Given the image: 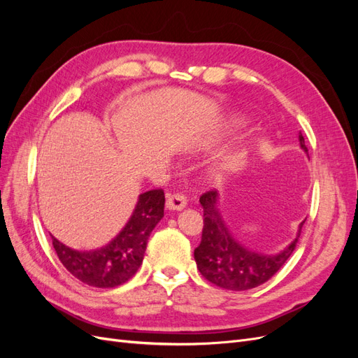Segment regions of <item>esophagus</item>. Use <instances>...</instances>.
<instances>
[{
	"label": "esophagus",
	"mask_w": 358,
	"mask_h": 358,
	"mask_svg": "<svg viewBox=\"0 0 358 358\" xmlns=\"http://www.w3.org/2000/svg\"><path fill=\"white\" fill-rule=\"evenodd\" d=\"M187 199L182 196V194H170L166 201V208L169 210H182L185 209Z\"/></svg>",
	"instance_id": "esophagus-1"
}]
</instances>
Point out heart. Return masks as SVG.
Instances as JSON below:
<instances>
[{"instance_id":"1","label":"heart","mask_w":358,"mask_h":358,"mask_svg":"<svg viewBox=\"0 0 358 358\" xmlns=\"http://www.w3.org/2000/svg\"><path fill=\"white\" fill-rule=\"evenodd\" d=\"M245 125H246L245 119L239 115H231L225 121V129H239V128H243ZM222 176H224V173L220 169H212L208 175L209 180H212V182H221Z\"/></svg>"}]
</instances>
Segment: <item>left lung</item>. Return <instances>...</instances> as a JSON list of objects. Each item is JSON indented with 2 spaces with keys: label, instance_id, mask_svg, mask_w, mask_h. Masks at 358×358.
Listing matches in <instances>:
<instances>
[{
  "label": "left lung",
  "instance_id": "left-lung-1",
  "mask_svg": "<svg viewBox=\"0 0 358 358\" xmlns=\"http://www.w3.org/2000/svg\"><path fill=\"white\" fill-rule=\"evenodd\" d=\"M300 149L308 155L305 137L299 133ZM204 210V227L201 243L194 249L200 273L209 282L231 291H245L262 285L285 264L299 243L301 227L299 224L296 237L284 249L275 254L252 251L234 239L220 209V194L209 191L200 197Z\"/></svg>",
  "mask_w": 358,
  "mask_h": 358
}]
</instances>
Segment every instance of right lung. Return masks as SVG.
I'll use <instances>...</instances> for the list:
<instances>
[{"label":"right lung","instance_id":"right-lung-1","mask_svg":"<svg viewBox=\"0 0 358 358\" xmlns=\"http://www.w3.org/2000/svg\"><path fill=\"white\" fill-rule=\"evenodd\" d=\"M164 191L140 194L127 224L106 245L78 251L61 243L52 234V245L69 272L83 284L112 288L131 278L142 264L150 233L164 216Z\"/></svg>","mask_w":358,"mask_h":358}]
</instances>
